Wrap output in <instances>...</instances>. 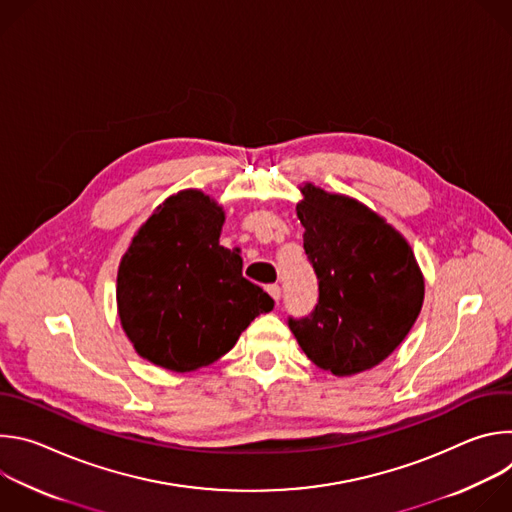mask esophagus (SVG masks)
Returning a JSON list of instances; mask_svg holds the SVG:
<instances>
[{
  "label": "esophagus",
  "mask_w": 512,
  "mask_h": 512,
  "mask_svg": "<svg viewBox=\"0 0 512 512\" xmlns=\"http://www.w3.org/2000/svg\"><path fill=\"white\" fill-rule=\"evenodd\" d=\"M267 291H269V296L279 304V300H281V287L277 283H271V285H267Z\"/></svg>",
  "instance_id": "1"
}]
</instances>
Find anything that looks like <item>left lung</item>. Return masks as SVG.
Wrapping results in <instances>:
<instances>
[{
  "instance_id": "obj_1",
  "label": "left lung",
  "mask_w": 512,
  "mask_h": 512,
  "mask_svg": "<svg viewBox=\"0 0 512 512\" xmlns=\"http://www.w3.org/2000/svg\"><path fill=\"white\" fill-rule=\"evenodd\" d=\"M298 218L318 279V302L287 324L320 369L356 375L383 362L409 334L423 277L407 241L364 204L304 186Z\"/></svg>"
}]
</instances>
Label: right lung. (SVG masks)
Masks as SVG:
<instances>
[{"label": "right lung", "instance_id": "1", "mask_svg": "<svg viewBox=\"0 0 512 512\" xmlns=\"http://www.w3.org/2000/svg\"><path fill=\"white\" fill-rule=\"evenodd\" d=\"M223 208L198 190L170 196L133 237L117 275L125 334L150 362L188 373L227 354L275 302L218 245Z\"/></svg>", "mask_w": 512, "mask_h": 512}]
</instances>
